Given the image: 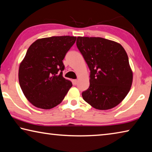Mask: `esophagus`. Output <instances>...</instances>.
Instances as JSON below:
<instances>
[{
	"label": "esophagus",
	"instance_id": "esophagus-1",
	"mask_svg": "<svg viewBox=\"0 0 152 152\" xmlns=\"http://www.w3.org/2000/svg\"><path fill=\"white\" fill-rule=\"evenodd\" d=\"M77 83H78V80H73V84L74 85H76Z\"/></svg>",
	"mask_w": 152,
	"mask_h": 152
}]
</instances>
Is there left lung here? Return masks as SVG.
I'll list each match as a JSON object with an SVG mask.
<instances>
[{
    "instance_id": "obj_1",
    "label": "left lung",
    "mask_w": 152,
    "mask_h": 152,
    "mask_svg": "<svg viewBox=\"0 0 152 152\" xmlns=\"http://www.w3.org/2000/svg\"><path fill=\"white\" fill-rule=\"evenodd\" d=\"M77 48L91 71L83 99L99 110L112 109L129 92L133 81L127 53L122 45L102 37H78Z\"/></svg>"
}]
</instances>
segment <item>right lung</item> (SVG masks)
Segmentation results:
<instances>
[{
  "label": "right lung",
  "instance_id": "right-lung-1",
  "mask_svg": "<svg viewBox=\"0 0 152 152\" xmlns=\"http://www.w3.org/2000/svg\"><path fill=\"white\" fill-rule=\"evenodd\" d=\"M76 40L72 36H53L36 40L20 64L23 92L35 107L50 109L63 101L72 84L63 77L62 60Z\"/></svg>",
  "mask_w": 152,
  "mask_h": 152
}]
</instances>
